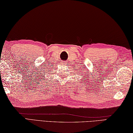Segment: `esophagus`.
<instances>
[{"label":"esophagus","mask_w":133,"mask_h":133,"mask_svg":"<svg viewBox=\"0 0 133 133\" xmlns=\"http://www.w3.org/2000/svg\"><path fill=\"white\" fill-rule=\"evenodd\" d=\"M64 63H65V62H64Z\"/></svg>","instance_id":"34e87169"}]
</instances>
